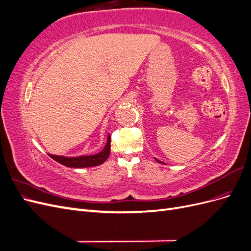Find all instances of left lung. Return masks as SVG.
Returning <instances> with one entry per match:
<instances>
[{"mask_svg": "<svg viewBox=\"0 0 251 251\" xmlns=\"http://www.w3.org/2000/svg\"><path fill=\"white\" fill-rule=\"evenodd\" d=\"M155 160H156V161H157V162H159V163H162V162H161V161H160V160H158V159H156V158H155Z\"/></svg>", "mask_w": 251, "mask_h": 251, "instance_id": "left-lung-1", "label": "left lung"}]
</instances>
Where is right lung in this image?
<instances>
[{"label":"right lung","mask_w":251,"mask_h":251,"mask_svg":"<svg viewBox=\"0 0 251 251\" xmlns=\"http://www.w3.org/2000/svg\"><path fill=\"white\" fill-rule=\"evenodd\" d=\"M110 149H111V136H108V141L105 143V147L101 151L95 155H89V156H78V157H65V156H55L48 154L53 160L63 164L68 168H91V166H96L102 164L107 160L110 155Z\"/></svg>","instance_id":"1"}]
</instances>
